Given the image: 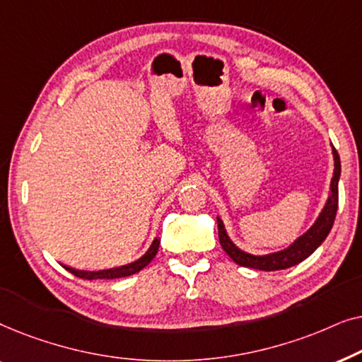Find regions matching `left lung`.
I'll return each instance as SVG.
<instances>
[{"label": "left lung", "instance_id": "1", "mask_svg": "<svg viewBox=\"0 0 362 362\" xmlns=\"http://www.w3.org/2000/svg\"><path fill=\"white\" fill-rule=\"evenodd\" d=\"M333 156H334V175L331 180V196L326 201V204L318 216V219L303 235L298 237L288 249L275 252V254L269 255H252L247 252L240 250L234 242L229 239L227 232L224 229V224L217 217V227H219V242L226 254L235 262L237 265L249 267V269L264 270V272H274V270H284L290 269V267L298 265L300 262L313 254L318 247L323 244V240L328 237L331 227L334 224L336 211H338V181L341 176V161L339 155L333 146Z\"/></svg>", "mask_w": 362, "mask_h": 362}]
</instances>
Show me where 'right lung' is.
Returning a JSON list of instances; mask_svg holds the SVG:
<instances>
[{
    "label": "right lung",
    "instance_id": "1",
    "mask_svg": "<svg viewBox=\"0 0 362 362\" xmlns=\"http://www.w3.org/2000/svg\"><path fill=\"white\" fill-rule=\"evenodd\" d=\"M158 247H160V239L153 240V244L148 252L143 257H140L136 262H132V264L123 265V267H117V269H108V270H98V272H83V270H76L71 269V267H66V270L71 272L78 279H86V280H95V279H122V276H128L136 274L141 269L150 264V262L155 259V255L158 254Z\"/></svg>",
    "mask_w": 362,
    "mask_h": 362
}]
</instances>
